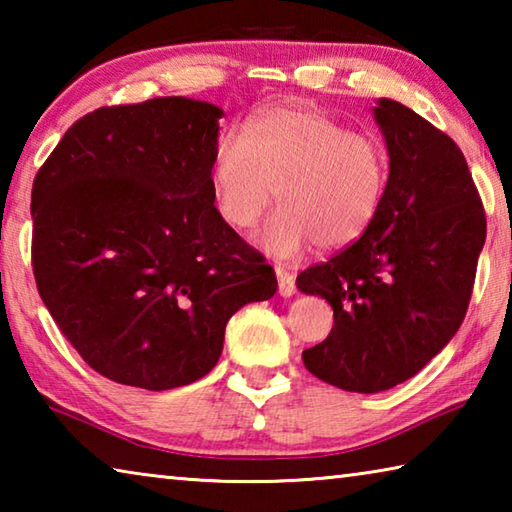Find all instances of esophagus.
Masks as SVG:
<instances>
[{"instance_id": "obj_1", "label": "esophagus", "mask_w": 512, "mask_h": 512, "mask_svg": "<svg viewBox=\"0 0 512 512\" xmlns=\"http://www.w3.org/2000/svg\"><path fill=\"white\" fill-rule=\"evenodd\" d=\"M275 275H277V291H280L282 298H289L296 293V277H293L289 271H284V268H275Z\"/></svg>"}]
</instances>
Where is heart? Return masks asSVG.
<instances>
[{
    "instance_id": "1",
    "label": "heart",
    "mask_w": 512,
    "mask_h": 512,
    "mask_svg": "<svg viewBox=\"0 0 512 512\" xmlns=\"http://www.w3.org/2000/svg\"><path fill=\"white\" fill-rule=\"evenodd\" d=\"M216 207L232 228H253L277 187L282 207L257 244L277 259L316 244L350 246L370 228L384 201L388 158L366 133L314 108H275L246 131L221 137L214 153Z\"/></svg>"
}]
</instances>
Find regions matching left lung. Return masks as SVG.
<instances>
[{"label": "left lung", "mask_w": 512, "mask_h": 512, "mask_svg": "<svg viewBox=\"0 0 512 512\" xmlns=\"http://www.w3.org/2000/svg\"><path fill=\"white\" fill-rule=\"evenodd\" d=\"M375 121L391 158L375 221L296 280L334 309L305 368L350 393L402 384L452 341L485 244L483 203L452 137L393 99L377 101Z\"/></svg>", "instance_id": "obj_1"}]
</instances>
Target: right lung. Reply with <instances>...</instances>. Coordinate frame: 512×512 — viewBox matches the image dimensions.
Wrapping results in <instances>:
<instances>
[{
	"label": "right lung",
	"mask_w": 512,
	"mask_h": 512,
	"mask_svg": "<svg viewBox=\"0 0 512 512\" xmlns=\"http://www.w3.org/2000/svg\"><path fill=\"white\" fill-rule=\"evenodd\" d=\"M223 110L158 97L74 121L33 180L31 264L65 339L117 384L205 377L277 280L214 207Z\"/></svg>",
	"instance_id": "right-lung-1"
}]
</instances>
